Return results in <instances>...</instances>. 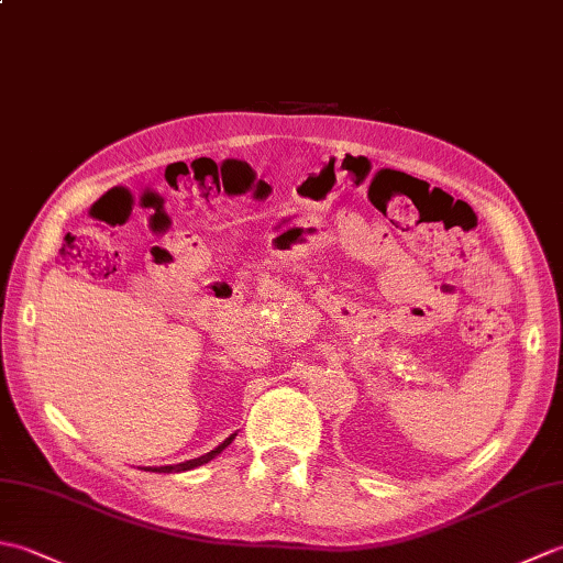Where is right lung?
Returning <instances> with one entry per match:
<instances>
[{
    "instance_id": "obj_1",
    "label": "right lung",
    "mask_w": 563,
    "mask_h": 563,
    "mask_svg": "<svg viewBox=\"0 0 563 563\" xmlns=\"http://www.w3.org/2000/svg\"><path fill=\"white\" fill-rule=\"evenodd\" d=\"M234 440V435H230L227 438L222 445H218L214 450H210L208 454H202V457H196V460H188V462H181V464H169V466H154L152 472H159V474H172V472H186V470H196V466H200V464H206V462H210L212 457H218V454L230 445V442Z\"/></svg>"
}]
</instances>
